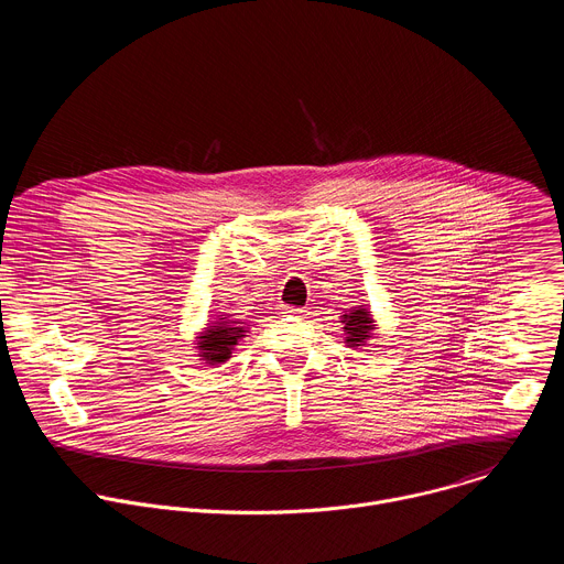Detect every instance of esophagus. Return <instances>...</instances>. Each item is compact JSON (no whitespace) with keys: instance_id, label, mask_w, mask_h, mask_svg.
<instances>
[{"instance_id":"obj_1","label":"esophagus","mask_w":564,"mask_h":564,"mask_svg":"<svg viewBox=\"0 0 564 564\" xmlns=\"http://www.w3.org/2000/svg\"><path fill=\"white\" fill-rule=\"evenodd\" d=\"M285 314L290 318H305L307 316V310L305 307H285Z\"/></svg>"}]
</instances>
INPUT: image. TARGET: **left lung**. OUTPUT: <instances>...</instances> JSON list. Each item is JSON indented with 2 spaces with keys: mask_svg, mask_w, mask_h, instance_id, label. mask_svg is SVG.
Listing matches in <instances>:
<instances>
[{
  "mask_svg": "<svg viewBox=\"0 0 564 564\" xmlns=\"http://www.w3.org/2000/svg\"><path fill=\"white\" fill-rule=\"evenodd\" d=\"M343 332H345V343L349 347H360L367 345V340L373 336V318L367 312V307H354L347 314H343Z\"/></svg>",
  "mask_w": 564,
  "mask_h": 564,
  "instance_id": "obj_1",
  "label": "left lung"
}]
</instances>
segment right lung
<instances>
[{
    "mask_svg": "<svg viewBox=\"0 0 564 564\" xmlns=\"http://www.w3.org/2000/svg\"><path fill=\"white\" fill-rule=\"evenodd\" d=\"M246 327H241L237 321H228L226 316L215 323H208V327L197 336L195 343L202 360L210 365L226 362L232 356V349L246 336Z\"/></svg>",
    "mask_w": 564,
    "mask_h": 564,
    "instance_id": "add662e5",
    "label": "right lung"
}]
</instances>
